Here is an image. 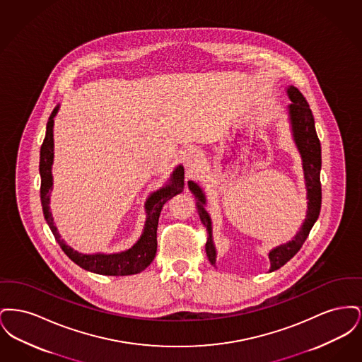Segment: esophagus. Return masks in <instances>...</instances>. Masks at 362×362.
I'll return each mask as SVG.
<instances>
[{
	"mask_svg": "<svg viewBox=\"0 0 362 362\" xmlns=\"http://www.w3.org/2000/svg\"><path fill=\"white\" fill-rule=\"evenodd\" d=\"M183 161H185L186 167L192 168V167L198 165L202 161V153L199 151H197V149H189L183 156Z\"/></svg>",
	"mask_w": 362,
	"mask_h": 362,
	"instance_id": "esophagus-1",
	"label": "esophagus"
}]
</instances>
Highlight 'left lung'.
Returning a JSON list of instances; mask_svg holds the SVG:
<instances>
[{
    "label": "left lung",
    "mask_w": 362,
    "mask_h": 362,
    "mask_svg": "<svg viewBox=\"0 0 362 362\" xmlns=\"http://www.w3.org/2000/svg\"><path fill=\"white\" fill-rule=\"evenodd\" d=\"M286 93L292 102L286 107V114L291 124V133H292L294 145L301 156V161H303V171H304L308 202H307L305 220L303 221V224L292 240L279 244L270 250L269 252L270 273L282 267L300 251L304 241L307 240L310 235L312 226L316 223L320 213V207H322V185H320L322 148H320V141L316 134L315 119L310 111V104L296 86H288ZM189 189L195 198V206L198 210L201 223L206 228L207 241L205 248H206L207 258L211 264L216 266L217 250L213 241L211 218L206 211L207 201L205 191L194 180H189Z\"/></svg>",
    "instance_id": "left-lung-1"
}]
</instances>
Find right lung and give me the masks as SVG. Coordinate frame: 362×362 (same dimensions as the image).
<instances>
[{
  "mask_svg": "<svg viewBox=\"0 0 362 362\" xmlns=\"http://www.w3.org/2000/svg\"><path fill=\"white\" fill-rule=\"evenodd\" d=\"M59 104L52 110V115L46 126V136L40 146V201L43 207V214L47 224L52 229V235L62 251L69 257L76 264L86 272L102 274V276H132L144 272L155 259L157 251V225L161 209L167 201L180 194L185 189V168L179 164L173 170L167 183L151 192L145 201L146 220L144 229L138 240L127 250L119 252H95L83 254L71 248L64 240L54 224L52 211H50V195L52 191V163H54V118L59 111Z\"/></svg>",
  "mask_w": 362,
  "mask_h": 362,
  "instance_id": "1",
  "label": "right lung"
}]
</instances>
